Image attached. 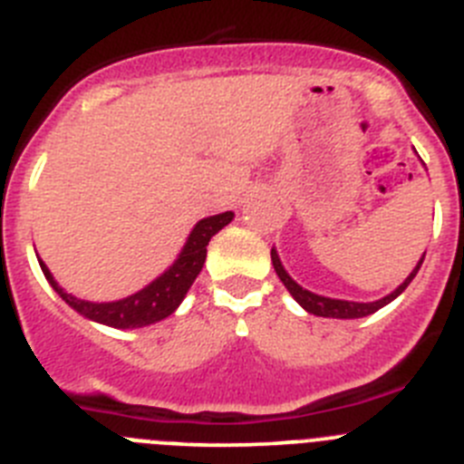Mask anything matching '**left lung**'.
<instances>
[{
    "instance_id": "left-lung-1",
    "label": "left lung",
    "mask_w": 464,
    "mask_h": 464,
    "mask_svg": "<svg viewBox=\"0 0 464 464\" xmlns=\"http://www.w3.org/2000/svg\"><path fill=\"white\" fill-rule=\"evenodd\" d=\"M270 258H273V266H275V273H277V277L282 279L284 286L289 289V294L294 295L300 304H303L304 310L310 312V314H316V316H331V319H361V316L374 314L377 310H382L383 304H388L391 300H395L404 289H407L409 282H411V279L416 277V273H419L420 263H423V258H420L419 266L414 268V273L409 275V277L400 284L398 289H395L391 295H386V298L377 300V303H349V300L324 298V295H316V294H312V291L303 289V286H300V284H295L294 279L286 275V270L282 268V263H279V256L275 249H270Z\"/></svg>"
}]
</instances>
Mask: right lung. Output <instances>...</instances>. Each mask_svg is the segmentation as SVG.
Instances as JSON below:
<instances>
[{"mask_svg": "<svg viewBox=\"0 0 464 464\" xmlns=\"http://www.w3.org/2000/svg\"><path fill=\"white\" fill-rule=\"evenodd\" d=\"M233 219V212H222V215L208 217L196 224V228L191 231L189 240H187L185 249L178 256V261L161 275L160 279H154L150 286H145L139 294L129 295L124 300H115V303H87V300H78L71 294L62 291V286H57V282L53 279L50 270L45 268V263H41V270H44L45 279L50 282V286L62 295V300L73 307L76 312H81L82 316L92 321H99V324L112 325V328H140V325H150L154 321L166 319L169 314H173L175 307L182 303V298L187 295L189 286L194 284V279L201 273L203 263H206L208 254V242L215 236L217 231H222L228 222Z\"/></svg>", "mask_w": 464, "mask_h": 464, "instance_id": "right-lung-1", "label": "right lung"}]
</instances>
